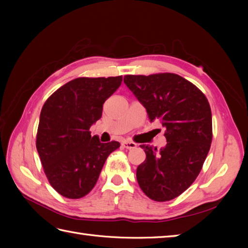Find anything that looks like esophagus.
<instances>
[{
  "instance_id": "34e87169",
  "label": "esophagus",
  "mask_w": 248,
  "mask_h": 248,
  "mask_svg": "<svg viewBox=\"0 0 248 248\" xmlns=\"http://www.w3.org/2000/svg\"><path fill=\"white\" fill-rule=\"evenodd\" d=\"M121 146H123L124 148H125V149H133L136 147V144L133 143V141L124 140V141H123V143H121Z\"/></svg>"
}]
</instances>
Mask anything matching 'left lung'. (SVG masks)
Listing matches in <instances>:
<instances>
[{
	"label": "left lung",
	"mask_w": 248,
	"mask_h": 248,
	"mask_svg": "<svg viewBox=\"0 0 248 248\" xmlns=\"http://www.w3.org/2000/svg\"><path fill=\"white\" fill-rule=\"evenodd\" d=\"M124 82L146 108L150 123L166 129L167 144L160 150L140 145L146 160L136 179L155 202L178 197L199 175L212 141V114L204 94L175 73L125 76Z\"/></svg>",
	"instance_id": "left-lung-1"
}]
</instances>
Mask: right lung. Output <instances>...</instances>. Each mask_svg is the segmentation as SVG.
Masks as SVG:
<instances>
[{"mask_svg": "<svg viewBox=\"0 0 248 248\" xmlns=\"http://www.w3.org/2000/svg\"><path fill=\"white\" fill-rule=\"evenodd\" d=\"M123 77L78 78L45 102L36 147L50 184L62 196L78 199L96 186L118 141L101 143L91 129L101 118L103 103L121 85Z\"/></svg>", "mask_w": 248, "mask_h": 248, "instance_id": "add662e5", "label": "right lung"}]
</instances>
